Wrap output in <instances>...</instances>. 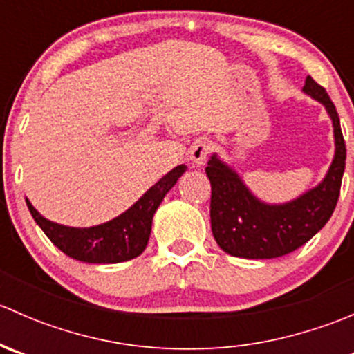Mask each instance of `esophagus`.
<instances>
[{
  "label": "esophagus",
  "mask_w": 354,
  "mask_h": 354,
  "mask_svg": "<svg viewBox=\"0 0 354 354\" xmlns=\"http://www.w3.org/2000/svg\"><path fill=\"white\" fill-rule=\"evenodd\" d=\"M210 152H212V144L207 140H198L190 151L192 162H194L195 166H202V164H205L207 157H209Z\"/></svg>",
  "instance_id": "1"
}]
</instances>
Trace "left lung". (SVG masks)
I'll list each match as a JSON object with an SVG mask.
<instances>
[{
    "label": "left lung",
    "mask_w": 354,
    "mask_h": 354,
    "mask_svg": "<svg viewBox=\"0 0 354 354\" xmlns=\"http://www.w3.org/2000/svg\"><path fill=\"white\" fill-rule=\"evenodd\" d=\"M303 92L326 106L334 128L335 152L326 178L286 203H266L246 188L240 174L216 154L207 162L210 180V227L217 245L241 259H276L312 240L330 219L341 192L346 144L334 102L326 88L306 77Z\"/></svg>",
    "instance_id": "left-lung-1"
}]
</instances>
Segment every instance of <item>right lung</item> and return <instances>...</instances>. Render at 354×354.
Here are the masks:
<instances>
[{
    "instance_id": "obj_1",
    "label": "right lung",
    "mask_w": 354,
    "mask_h": 354,
    "mask_svg": "<svg viewBox=\"0 0 354 354\" xmlns=\"http://www.w3.org/2000/svg\"><path fill=\"white\" fill-rule=\"evenodd\" d=\"M185 171V164L176 166L149 188L130 209L108 223L92 227H70L53 223L41 216L28 198L25 202L46 236L68 257L87 263H120L144 252L157 207Z\"/></svg>"
}]
</instances>
